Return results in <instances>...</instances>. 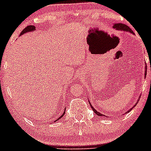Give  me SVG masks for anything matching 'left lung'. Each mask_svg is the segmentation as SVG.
<instances>
[{
	"mask_svg": "<svg viewBox=\"0 0 151 151\" xmlns=\"http://www.w3.org/2000/svg\"><path fill=\"white\" fill-rule=\"evenodd\" d=\"M113 28H115V30H126V31H129V32H130V33H133V34H134L133 30H132V29L129 28V27L128 26V25H125V24H123V23H115V24H114V25H113ZM145 70H146V68H145ZM146 71H147V70H146ZM146 71H145V75H146ZM90 105H91V107H92L93 110V112H95L96 115H99V116H104V115H102V114H101V113H99V112H97V111L96 110V109H94L92 105L91 104V103H90ZM136 106V104H135L134 106ZM133 109V108L130 109V110H131V109ZM128 112H129V111H128Z\"/></svg>",
	"mask_w": 151,
	"mask_h": 151,
	"instance_id": "1",
	"label": "left lung"
}]
</instances>
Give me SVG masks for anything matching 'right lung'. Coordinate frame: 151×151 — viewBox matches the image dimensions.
Masks as SVG:
<instances>
[{
    "instance_id": "right-lung-1",
    "label": "right lung",
    "mask_w": 151,
    "mask_h": 151,
    "mask_svg": "<svg viewBox=\"0 0 151 151\" xmlns=\"http://www.w3.org/2000/svg\"><path fill=\"white\" fill-rule=\"evenodd\" d=\"M35 28H36V27H35V26H33V25H28V26H27L26 28H25L23 29V30H22V31L21 32V33H20V36H21V35L24 34V33H27V32H29V31H33V30H35ZM64 114H65V112H63V115H62L61 116H60V118H58V119H57V120H56L55 121H58V120L60 119V118H61L62 117H63V115H64Z\"/></svg>"
}]
</instances>
